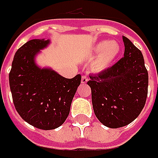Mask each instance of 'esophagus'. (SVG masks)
Segmentation results:
<instances>
[{
  "mask_svg": "<svg viewBox=\"0 0 158 158\" xmlns=\"http://www.w3.org/2000/svg\"><path fill=\"white\" fill-rule=\"evenodd\" d=\"M87 81H88V77L86 75H83L82 78H81V82H82V84H86Z\"/></svg>",
  "mask_w": 158,
  "mask_h": 158,
  "instance_id": "1",
  "label": "esophagus"
}]
</instances>
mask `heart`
Listing matches in <instances>:
<instances>
[{
  "label": "heart",
  "mask_w": 158,
  "mask_h": 158,
  "mask_svg": "<svg viewBox=\"0 0 158 158\" xmlns=\"http://www.w3.org/2000/svg\"><path fill=\"white\" fill-rule=\"evenodd\" d=\"M121 52V48L115 41H100L92 49V56H97L93 63L92 69L100 72L106 69L111 65Z\"/></svg>",
  "instance_id": "obj_1"
}]
</instances>
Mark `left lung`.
<instances>
[{
  "instance_id": "8db88e82",
  "label": "left lung",
  "mask_w": 158,
  "mask_h": 158,
  "mask_svg": "<svg viewBox=\"0 0 158 158\" xmlns=\"http://www.w3.org/2000/svg\"><path fill=\"white\" fill-rule=\"evenodd\" d=\"M124 57L98 74L89 75L94 112L106 127L119 128L132 122L144 108L148 73L140 50L123 37Z\"/></svg>"
}]
</instances>
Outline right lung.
<instances>
[{"label": "right lung", "mask_w": 158, "mask_h": 158, "mask_svg": "<svg viewBox=\"0 0 158 158\" xmlns=\"http://www.w3.org/2000/svg\"><path fill=\"white\" fill-rule=\"evenodd\" d=\"M48 43L44 39L26 43L14 56L9 73L12 100L20 116L32 127L46 131L60 127L67 119L81 82L80 74L66 79L35 64V55Z\"/></svg>", "instance_id": "add662e5"}]
</instances>
